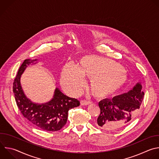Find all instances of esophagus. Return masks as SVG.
<instances>
[{
	"instance_id": "34e87169",
	"label": "esophagus",
	"mask_w": 159,
	"mask_h": 159,
	"mask_svg": "<svg viewBox=\"0 0 159 159\" xmlns=\"http://www.w3.org/2000/svg\"><path fill=\"white\" fill-rule=\"evenodd\" d=\"M80 105H89L90 103V102H88V101L82 100H80Z\"/></svg>"
}]
</instances>
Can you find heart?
Returning <instances> with one entry per match:
<instances>
[{
	"label": "heart",
	"mask_w": 159,
	"mask_h": 159,
	"mask_svg": "<svg viewBox=\"0 0 159 159\" xmlns=\"http://www.w3.org/2000/svg\"><path fill=\"white\" fill-rule=\"evenodd\" d=\"M82 77L89 78L88 87L93 95L102 98L123 88L128 75L120 64L97 56L82 57L76 67L67 64L61 72V84L71 95L77 94L83 84Z\"/></svg>",
	"instance_id": "obj_1"
}]
</instances>
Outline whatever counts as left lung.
Wrapping results in <instances>:
<instances>
[{"label": "left lung", "mask_w": 159, "mask_h": 159, "mask_svg": "<svg viewBox=\"0 0 159 159\" xmlns=\"http://www.w3.org/2000/svg\"><path fill=\"white\" fill-rule=\"evenodd\" d=\"M142 86L137 83L127 93L115 96L112 99H103L98 103L100 114L97 127L112 130L128 124L137 115L142 102L144 92Z\"/></svg>", "instance_id": "obj_1"}]
</instances>
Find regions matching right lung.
<instances>
[{
	"mask_svg": "<svg viewBox=\"0 0 159 159\" xmlns=\"http://www.w3.org/2000/svg\"><path fill=\"white\" fill-rule=\"evenodd\" d=\"M36 61L26 59L20 67L13 84L16 102L23 116L35 127L49 132L57 131L66 124L69 111L79 106L80 102L64 95L57 87L52 99L47 103H35L29 99L22 89L20 77L27 66L35 64Z\"/></svg>",
	"mask_w": 159,
	"mask_h": 159,
	"instance_id": "1",
	"label": "right lung"
}]
</instances>
